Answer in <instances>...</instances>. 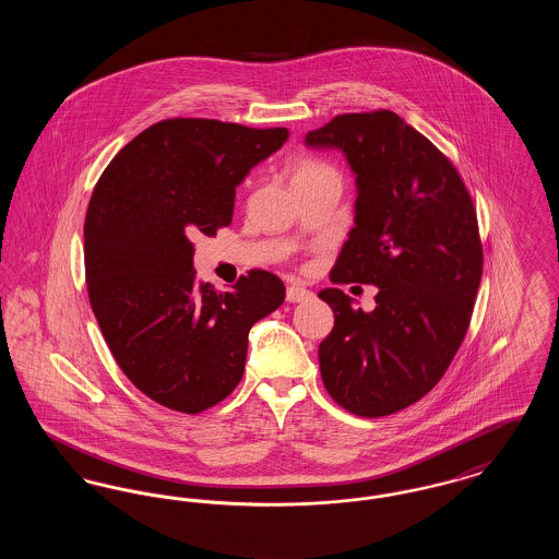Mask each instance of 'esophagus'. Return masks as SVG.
Instances as JSON below:
<instances>
[{"mask_svg":"<svg viewBox=\"0 0 559 559\" xmlns=\"http://www.w3.org/2000/svg\"><path fill=\"white\" fill-rule=\"evenodd\" d=\"M310 297H312V293L308 292L306 287H301V285H289L287 287V301H292V304L310 299Z\"/></svg>","mask_w":559,"mask_h":559,"instance_id":"obj_1","label":"esophagus"}]
</instances>
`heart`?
<instances>
[{
    "label": "heart",
    "instance_id": "1",
    "mask_svg": "<svg viewBox=\"0 0 559 559\" xmlns=\"http://www.w3.org/2000/svg\"><path fill=\"white\" fill-rule=\"evenodd\" d=\"M326 174L337 176V171H335L329 163H324V160L301 159L297 163V171H295V178H293V180H299V178H314V176H326Z\"/></svg>",
    "mask_w": 559,
    "mask_h": 559
}]
</instances>
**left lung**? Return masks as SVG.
Returning a JSON list of instances; mask_svg holds the SVG:
<instances>
[{
  "mask_svg": "<svg viewBox=\"0 0 559 559\" xmlns=\"http://www.w3.org/2000/svg\"><path fill=\"white\" fill-rule=\"evenodd\" d=\"M344 151L356 174V226L329 278L374 285V310L322 289L335 324L320 377L340 406L385 417L424 399L461 346L481 281L478 215L451 159L392 110L346 112L306 135Z\"/></svg>",
  "mask_w": 559,
  "mask_h": 559,
  "instance_id": "left-lung-1",
  "label": "left lung"
}]
</instances>
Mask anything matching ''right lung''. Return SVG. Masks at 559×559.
Wrapping results in <instances>:
<instances>
[{"instance_id": "1", "label": "right lung", "mask_w": 559, "mask_h": 559, "mask_svg": "<svg viewBox=\"0 0 559 559\" xmlns=\"http://www.w3.org/2000/svg\"><path fill=\"white\" fill-rule=\"evenodd\" d=\"M287 138V128L163 119L94 187L83 226L90 304L119 369L160 406L197 415L226 399L245 371L249 329L285 299L266 270H249L233 292L201 283L192 239L233 222L242 178Z\"/></svg>"}]
</instances>
